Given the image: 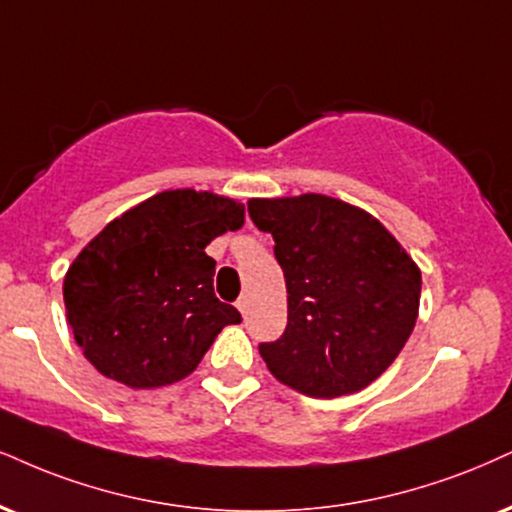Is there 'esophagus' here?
Masks as SVG:
<instances>
[{"label": "esophagus", "instance_id": "1", "mask_svg": "<svg viewBox=\"0 0 512 512\" xmlns=\"http://www.w3.org/2000/svg\"><path fill=\"white\" fill-rule=\"evenodd\" d=\"M237 308H239V313L242 315H246V311H249V296H239L237 299V304H235Z\"/></svg>", "mask_w": 512, "mask_h": 512}]
</instances>
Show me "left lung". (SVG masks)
I'll return each instance as SVG.
<instances>
[{
	"instance_id": "left-lung-1",
	"label": "left lung",
	"mask_w": 512,
	"mask_h": 512,
	"mask_svg": "<svg viewBox=\"0 0 512 512\" xmlns=\"http://www.w3.org/2000/svg\"><path fill=\"white\" fill-rule=\"evenodd\" d=\"M249 216L275 239L287 282V327L258 344L268 370L315 399L375 382L408 342L420 268L380 220L325 194L251 199Z\"/></svg>"
}]
</instances>
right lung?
Returning a JSON list of instances; mask_svg holds the SVG:
<instances>
[{
	"instance_id": "obj_1",
	"label": "right lung",
	"mask_w": 512,
	"mask_h": 512,
	"mask_svg": "<svg viewBox=\"0 0 512 512\" xmlns=\"http://www.w3.org/2000/svg\"><path fill=\"white\" fill-rule=\"evenodd\" d=\"M242 225V204L194 189H168L111 220L63 280L87 361L132 389L187 377L225 325L242 323L213 294L216 261L204 251Z\"/></svg>"
}]
</instances>
